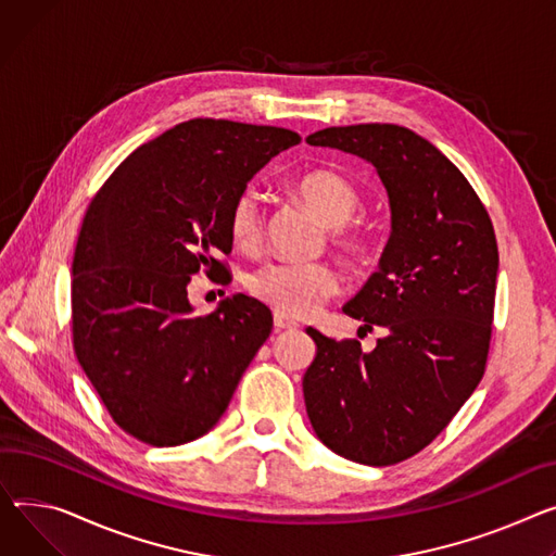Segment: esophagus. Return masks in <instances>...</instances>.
Segmentation results:
<instances>
[{
	"mask_svg": "<svg viewBox=\"0 0 556 556\" xmlns=\"http://www.w3.org/2000/svg\"><path fill=\"white\" fill-rule=\"evenodd\" d=\"M292 328H300V324L294 319H288L281 313H275V330H292Z\"/></svg>",
	"mask_w": 556,
	"mask_h": 556,
	"instance_id": "34e87169",
	"label": "esophagus"
}]
</instances>
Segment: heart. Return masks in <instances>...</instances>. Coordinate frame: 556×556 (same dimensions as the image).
Here are the masks:
<instances>
[{
    "label": "heart",
    "instance_id": "b5f03b06",
    "mask_svg": "<svg viewBox=\"0 0 556 556\" xmlns=\"http://www.w3.org/2000/svg\"><path fill=\"white\" fill-rule=\"evenodd\" d=\"M298 197L330 226V239L346 254L362 256L364 232L351 224L359 205L355 185L342 174L315 169L294 180ZM230 239L241 250H256L264 239L262 203L254 190H241L228 212ZM250 292L258 302L286 317H308L340 288V275L326 262H273L250 277Z\"/></svg>",
    "mask_w": 556,
    "mask_h": 556
}]
</instances>
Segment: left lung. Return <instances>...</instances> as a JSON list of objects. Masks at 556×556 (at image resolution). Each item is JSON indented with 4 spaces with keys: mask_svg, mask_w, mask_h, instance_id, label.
<instances>
[{
    "mask_svg": "<svg viewBox=\"0 0 556 556\" xmlns=\"http://www.w3.org/2000/svg\"><path fill=\"white\" fill-rule=\"evenodd\" d=\"M306 142L371 163L391 207L380 270L342 308L384 338L366 353L306 328L317 344L302 382L306 414L328 450L393 465L425 450L485 374L496 235L463 172L412 129L326 127Z\"/></svg>",
    "mask_w": 556,
    "mask_h": 556,
    "instance_id": "left-lung-1",
    "label": "left lung"
}]
</instances>
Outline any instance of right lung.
<instances>
[{
  "label": "right lung",
  "mask_w": 556,
  "mask_h": 556,
  "mask_svg": "<svg viewBox=\"0 0 556 556\" xmlns=\"http://www.w3.org/2000/svg\"><path fill=\"white\" fill-rule=\"evenodd\" d=\"M300 136L194 118L140 144L93 197L73 256V349L109 416L154 447L207 433L273 330L232 294L197 317L192 275L224 273L228 212L248 180Z\"/></svg>",
  "instance_id": "right-lung-1"
}]
</instances>
